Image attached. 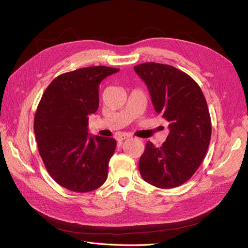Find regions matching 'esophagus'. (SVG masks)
Wrapping results in <instances>:
<instances>
[{"label": "esophagus", "mask_w": 248, "mask_h": 248, "mask_svg": "<svg viewBox=\"0 0 248 248\" xmlns=\"http://www.w3.org/2000/svg\"><path fill=\"white\" fill-rule=\"evenodd\" d=\"M131 137L129 136V134H121V136H119L118 137V141L119 142H122L123 140H127V139H130Z\"/></svg>", "instance_id": "esophagus-1"}]
</instances>
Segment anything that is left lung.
Listing matches in <instances>:
<instances>
[{
  "mask_svg": "<svg viewBox=\"0 0 248 248\" xmlns=\"http://www.w3.org/2000/svg\"><path fill=\"white\" fill-rule=\"evenodd\" d=\"M133 68L147 85L156 112L170 123L160 148L147 141L140 176L158 188H174L189 180L205 158L212 130L207 101L197 82L175 67L150 62Z\"/></svg>",
  "mask_w": 248,
  "mask_h": 248,
  "instance_id": "8db88e82",
  "label": "left lung"
}]
</instances>
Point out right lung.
Segmentation results:
<instances>
[{
    "label": "right lung",
    "mask_w": 248,
    "mask_h": 248,
    "mask_svg": "<svg viewBox=\"0 0 248 248\" xmlns=\"http://www.w3.org/2000/svg\"><path fill=\"white\" fill-rule=\"evenodd\" d=\"M118 71L93 66L63 73L37 107L34 132L42 161L51 178L71 191H92L107 180L117 141L90 136L88 120L99 107L101 80Z\"/></svg>",
    "instance_id": "right-lung-1"
}]
</instances>
